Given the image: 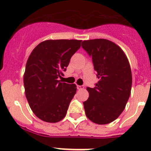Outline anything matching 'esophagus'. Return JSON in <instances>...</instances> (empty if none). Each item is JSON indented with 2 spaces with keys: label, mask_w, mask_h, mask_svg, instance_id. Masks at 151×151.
Instances as JSON below:
<instances>
[{
  "label": "esophagus",
  "mask_w": 151,
  "mask_h": 151,
  "mask_svg": "<svg viewBox=\"0 0 151 151\" xmlns=\"http://www.w3.org/2000/svg\"><path fill=\"white\" fill-rule=\"evenodd\" d=\"M84 86L83 85H77V88L78 89V90H82V89L84 88Z\"/></svg>",
  "instance_id": "1"
}]
</instances>
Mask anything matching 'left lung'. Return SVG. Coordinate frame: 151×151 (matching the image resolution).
<instances>
[{
	"mask_svg": "<svg viewBox=\"0 0 151 151\" xmlns=\"http://www.w3.org/2000/svg\"><path fill=\"white\" fill-rule=\"evenodd\" d=\"M82 47L92 57L99 79L95 87L87 88L85 114L96 124L110 123L122 113L130 96L132 76L129 60L120 47L104 38L83 41Z\"/></svg>",
	"mask_w": 151,
	"mask_h": 151,
	"instance_id": "left-lung-1",
	"label": "left lung"
}]
</instances>
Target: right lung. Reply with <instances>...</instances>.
Segmentation results:
<instances>
[{"mask_svg": "<svg viewBox=\"0 0 151 151\" xmlns=\"http://www.w3.org/2000/svg\"><path fill=\"white\" fill-rule=\"evenodd\" d=\"M82 40H46L33 49L28 58L23 82L29 106L36 116L47 122L65 117L76 92L75 84L59 80Z\"/></svg>", "mask_w": 151, "mask_h": 151, "instance_id": "add662e5", "label": "right lung"}]
</instances>
